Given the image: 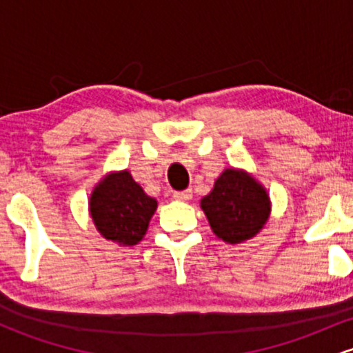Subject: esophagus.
<instances>
[{
	"instance_id": "obj_1",
	"label": "esophagus",
	"mask_w": 353,
	"mask_h": 353,
	"mask_svg": "<svg viewBox=\"0 0 353 353\" xmlns=\"http://www.w3.org/2000/svg\"><path fill=\"white\" fill-rule=\"evenodd\" d=\"M172 197H174V199H176V201H182V202L190 201V199H192V190H190V189L177 190V192L172 194Z\"/></svg>"
}]
</instances>
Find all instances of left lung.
Listing matches in <instances>:
<instances>
[{"instance_id": "obj_1", "label": "left lung", "mask_w": 353, "mask_h": 353, "mask_svg": "<svg viewBox=\"0 0 353 353\" xmlns=\"http://www.w3.org/2000/svg\"><path fill=\"white\" fill-rule=\"evenodd\" d=\"M201 208L219 239L239 244L254 237L269 217V196L252 177L236 169H225L214 189L201 201Z\"/></svg>"}]
</instances>
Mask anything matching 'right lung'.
Returning a JSON list of instances; mask_svg holds the SVG:
<instances>
[{
  "label": "right lung",
  "instance_id": "1",
  "mask_svg": "<svg viewBox=\"0 0 353 353\" xmlns=\"http://www.w3.org/2000/svg\"><path fill=\"white\" fill-rule=\"evenodd\" d=\"M157 202L128 171L111 174L92 190L91 217L108 241L136 245L148 230Z\"/></svg>",
  "mask_w": 353,
  "mask_h": 353
}]
</instances>
